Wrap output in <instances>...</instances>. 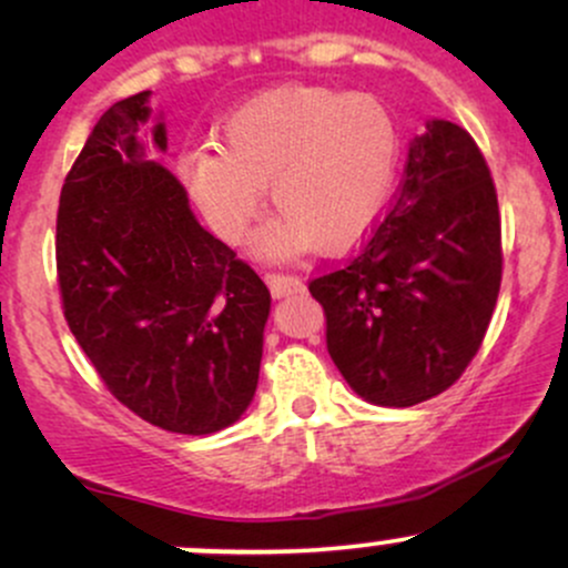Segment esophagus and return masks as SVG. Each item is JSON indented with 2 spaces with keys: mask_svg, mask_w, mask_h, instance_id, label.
<instances>
[{
  "mask_svg": "<svg viewBox=\"0 0 568 568\" xmlns=\"http://www.w3.org/2000/svg\"><path fill=\"white\" fill-rule=\"evenodd\" d=\"M264 283L270 285L272 296H288V293L302 288V280L296 275H288V272H264Z\"/></svg>",
  "mask_w": 568,
  "mask_h": 568,
  "instance_id": "obj_1",
  "label": "esophagus"
}]
</instances>
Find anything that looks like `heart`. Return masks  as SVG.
I'll return each instance as SVG.
<instances>
[{
	"label": "heart",
	"instance_id": "heart-1",
	"mask_svg": "<svg viewBox=\"0 0 568 568\" xmlns=\"http://www.w3.org/2000/svg\"><path fill=\"white\" fill-rule=\"evenodd\" d=\"M395 165V122L379 101L296 84L237 109L221 125V146L186 149L179 171L224 240L243 237L270 184L283 216L264 232L262 251L291 256L363 237L387 202Z\"/></svg>",
	"mask_w": 568,
	"mask_h": 568
}]
</instances>
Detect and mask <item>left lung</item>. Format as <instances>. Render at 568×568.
Instances as JSON below:
<instances>
[{
    "label": "left lung",
    "instance_id": "left-lung-1",
    "mask_svg": "<svg viewBox=\"0 0 568 568\" xmlns=\"http://www.w3.org/2000/svg\"><path fill=\"white\" fill-rule=\"evenodd\" d=\"M501 283L497 189L465 128L429 120L361 251L310 280L331 361L357 395L408 408L446 393L484 344Z\"/></svg>",
    "mask_w": 568,
    "mask_h": 568
}]
</instances>
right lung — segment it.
<instances>
[{
  "label": "right lung",
  "instance_id": "add662e5",
  "mask_svg": "<svg viewBox=\"0 0 568 568\" xmlns=\"http://www.w3.org/2000/svg\"><path fill=\"white\" fill-rule=\"evenodd\" d=\"M146 101L143 90L106 109L63 181V317L122 406L168 433L211 435L256 393L270 291L202 230L181 181L143 158ZM152 135L165 152L162 122Z\"/></svg>",
  "mask_w": 568,
  "mask_h": 568
}]
</instances>
